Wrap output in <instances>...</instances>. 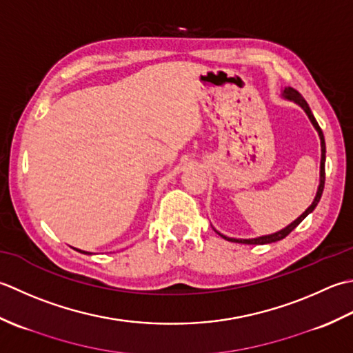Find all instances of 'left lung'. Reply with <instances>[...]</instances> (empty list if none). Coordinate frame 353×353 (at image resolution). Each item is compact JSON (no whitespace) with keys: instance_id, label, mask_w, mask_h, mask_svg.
Masks as SVG:
<instances>
[{"instance_id":"1","label":"left lung","mask_w":353,"mask_h":353,"mask_svg":"<svg viewBox=\"0 0 353 353\" xmlns=\"http://www.w3.org/2000/svg\"><path fill=\"white\" fill-rule=\"evenodd\" d=\"M282 97L286 99V100H291V102H294V103H297V105L301 108V110H303V111L306 112V116H307L309 120H311V123H312V126L315 128V131L319 132V137H320V146H321V160H320V183H319L317 193H315V198H314V201H312V204L309 205V207L306 208V210H305L303 213H301L296 221H292L290 225H286L285 228L279 230V232H276V233L265 234V236H259V237H251V239H236V237H228V236H225V234L219 233L218 230H214V232H216L221 237H224V239H227V241H230V242L247 243V245H263V243H271V242L282 241L283 237H286L288 234H290V233L292 232V230L296 228V227L300 224V222L307 216L309 213L314 212V208L317 207V204L320 203V198H321V195H323V189H325V161H326V143H325V135H323L321 129H320V126H319V123H317V120H315L314 114H312V111H311V108H309L307 102H306V100H305L303 97H301V94H300L299 91L291 88V86H286L285 90H282Z\"/></svg>"}]
</instances>
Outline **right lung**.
Instances as JSON below:
<instances>
[{
	"label": "right lung",
	"mask_w": 353,
	"mask_h": 353,
	"mask_svg": "<svg viewBox=\"0 0 353 353\" xmlns=\"http://www.w3.org/2000/svg\"><path fill=\"white\" fill-rule=\"evenodd\" d=\"M76 251H79V253H83V254H92V253H90V251H82V250H79V248H74Z\"/></svg>",
	"instance_id": "right-lung-1"
}]
</instances>
